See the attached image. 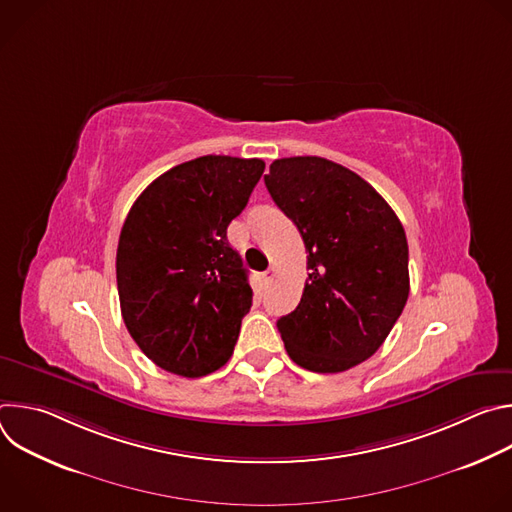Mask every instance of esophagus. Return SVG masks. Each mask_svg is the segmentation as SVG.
<instances>
[{"label":"esophagus","instance_id":"obj_1","mask_svg":"<svg viewBox=\"0 0 512 512\" xmlns=\"http://www.w3.org/2000/svg\"><path fill=\"white\" fill-rule=\"evenodd\" d=\"M275 275H277V269H275V267H269L267 271H263V281H265V285H269V283L275 279Z\"/></svg>","mask_w":512,"mask_h":512}]
</instances>
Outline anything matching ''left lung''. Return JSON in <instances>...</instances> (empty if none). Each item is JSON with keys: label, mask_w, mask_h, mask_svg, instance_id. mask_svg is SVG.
<instances>
[{"label": "left lung", "mask_w": 512, "mask_h": 512, "mask_svg": "<svg viewBox=\"0 0 512 512\" xmlns=\"http://www.w3.org/2000/svg\"><path fill=\"white\" fill-rule=\"evenodd\" d=\"M265 186L298 227L308 279L298 308L277 320L289 358L342 373L371 358L409 296V247L385 198L358 174L318 156L281 158Z\"/></svg>", "instance_id": "1"}]
</instances>
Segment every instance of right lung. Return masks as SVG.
Returning <instances> with one entry per match:
<instances>
[{"mask_svg": "<svg viewBox=\"0 0 512 512\" xmlns=\"http://www.w3.org/2000/svg\"><path fill=\"white\" fill-rule=\"evenodd\" d=\"M265 162L202 156L156 178L133 202L117 247L123 322L160 369L196 379L231 358L253 289L227 227Z\"/></svg>", "mask_w": 512, "mask_h": 512, "instance_id": "add662e5", "label": "right lung"}]
</instances>
